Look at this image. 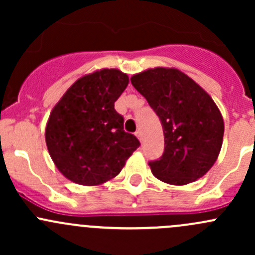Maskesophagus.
<instances>
[{
  "label": "esophagus",
  "instance_id": "obj_1",
  "mask_svg": "<svg viewBox=\"0 0 255 255\" xmlns=\"http://www.w3.org/2000/svg\"><path fill=\"white\" fill-rule=\"evenodd\" d=\"M135 135H137V138L140 140V142H143V134L140 130H137V132H135Z\"/></svg>",
  "mask_w": 255,
  "mask_h": 255
}]
</instances>
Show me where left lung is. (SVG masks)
<instances>
[{"instance_id":"1","label":"left lung","mask_w":255,"mask_h":255,"mask_svg":"<svg viewBox=\"0 0 255 255\" xmlns=\"http://www.w3.org/2000/svg\"><path fill=\"white\" fill-rule=\"evenodd\" d=\"M130 82L160 118L164 153L150 161L153 175L170 185L196 181L218 158L225 122L212 97L175 68L158 66L138 73Z\"/></svg>"}]
</instances>
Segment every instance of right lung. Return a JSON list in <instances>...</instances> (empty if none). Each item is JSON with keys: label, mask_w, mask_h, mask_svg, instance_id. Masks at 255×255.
I'll list each match as a JSON object with an SVG mask.
<instances>
[{"label": "right lung", "mask_w": 255, "mask_h": 255, "mask_svg": "<svg viewBox=\"0 0 255 255\" xmlns=\"http://www.w3.org/2000/svg\"><path fill=\"white\" fill-rule=\"evenodd\" d=\"M128 82L118 69L96 70L76 80L51 110L45 143L58 170L70 181L85 186L110 181L139 146L115 110Z\"/></svg>", "instance_id": "1"}]
</instances>
